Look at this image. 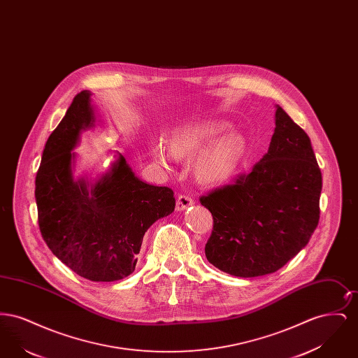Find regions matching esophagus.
<instances>
[{
  "instance_id": "1",
  "label": "esophagus",
  "mask_w": 358,
  "mask_h": 358,
  "mask_svg": "<svg viewBox=\"0 0 358 358\" xmlns=\"http://www.w3.org/2000/svg\"><path fill=\"white\" fill-rule=\"evenodd\" d=\"M192 204H193V199H192L190 196H187V194H180V196L177 197L176 209H177V210H184V209H187V206H190Z\"/></svg>"
}]
</instances>
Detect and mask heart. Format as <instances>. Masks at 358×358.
Wrapping results in <instances>:
<instances>
[{"instance_id":"b5f03b06","label":"heart","mask_w":358,"mask_h":358,"mask_svg":"<svg viewBox=\"0 0 358 358\" xmlns=\"http://www.w3.org/2000/svg\"><path fill=\"white\" fill-rule=\"evenodd\" d=\"M225 124L216 123H201L187 126L177 130L169 142L168 152L162 145H154L153 155L157 162L169 168L173 155L177 158L192 157L203 150L206 143L215 139L224 131ZM244 149L241 136L236 134L224 136L213 146L200 155L196 164V174L200 181L205 184H219L231 177L238 166Z\"/></svg>"}]
</instances>
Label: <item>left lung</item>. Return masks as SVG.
Returning a JSON list of instances; mask_svg holds the SVG:
<instances>
[{
  "mask_svg": "<svg viewBox=\"0 0 358 358\" xmlns=\"http://www.w3.org/2000/svg\"><path fill=\"white\" fill-rule=\"evenodd\" d=\"M321 190L310 138L278 106L267 154L250 173L200 197L213 216L208 262L240 278L278 271L313 236Z\"/></svg>",
  "mask_w": 358,
  "mask_h": 358,
  "instance_id": "left-lung-1",
  "label": "left lung"
}]
</instances>
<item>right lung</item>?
Wrapping results in <instances>:
<instances>
[{
  "instance_id": "1",
  "label": "right lung",
  "mask_w": 358,
  "mask_h": 358,
  "mask_svg": "<svg viewBox=\"0 0 358 358\" xmlns=\"http://www.w3.org/2000/svg\"><path fill=\"white\" fill-rule=\"evenodd\" d=\"M94 113L90 92H79L48 138L36 174L37 220L45 244L69 270L92 282L120 280L136 270L149 227L171 215L174 192L138 180L120 155L92 187L75 182L72 149Z\"/></svg>"
}]
</instances>
